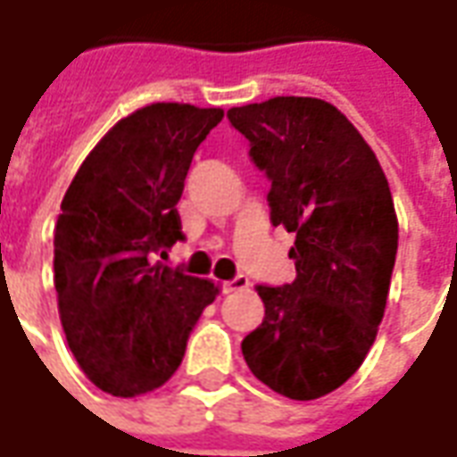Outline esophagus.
I'll use <instances>...</instances> for the list:
<instances>
[{
	"mask_svg": "<svg viewBox=\"0 0 457 457\" xmlns=\"http://www.w3.org/2000/svg\"><path fill=\"white\" fill-rule=\"evenodd\" d=\"M247 287H249V278L239 274V277L225 281V284H222V291H225V294H232V291H245Z\"/></svg>",
	"mask_w": 457,
	"mask_h": 457,
	"instance_id": "34e87169",
	"label": "esophagus"
}]
</instances>
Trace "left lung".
Instances as JSON below:
<instances>
[{"instance_id":"1","label":"left lung","mask_w":457,"mask_h":457,"mask_svg":"<svg viewBox=\"0 0 457 457\" xmlns=\"http://www.w3.org/2000/svg\"><path fill=\"white\" fill-rule=\"evenodd\" d=\"M271 183V225L296 235V278L257 287L264 320L242 340L252 374L311 402L353 377L382 323L399 222L374 151L337 107L271 97L228 110Z\"/></svg>"}]
</instances>
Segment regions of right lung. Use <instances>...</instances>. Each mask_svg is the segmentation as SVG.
<instances>
[{
    "instance_id": "add662e5",
    "label": "right lung",
    "mask_w": 457,
    "mask_h": 457,
    "mask_svg": "<svg viewBox=\"0 0 457 457\" xmlns=\"http://www.w3.org/2000/svg\"><path fill=\"white\" fill-rule=\"evenodd\" d=\"M222 110L156 103L104 134L65 190L54 271L65 340L95 386L139 396L169 382L218 288L163 262L186 235L190 161Z\"/></svg>"
}]
</instances>
